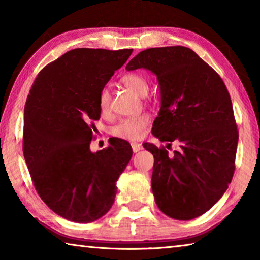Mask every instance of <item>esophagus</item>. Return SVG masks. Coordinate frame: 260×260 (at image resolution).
Returning <instances> with one entry per match:
<instances>
[{
    "instance_id": "obj_1",
    "label": "esophagus",
    "mask_w": 260,
    "mask_h": 260,
    "mask_svg": "<svg viewBox=\"0 0 260 260\" xmlns=\"http://www.w3.org/2000/svg\"><path fill=\"white\" fill-rule=\"evenodd\" d=\"M132 149H133L134 152H138L140 150H142V146L140 143H132Z\"/></svg>"
}]
</instances>
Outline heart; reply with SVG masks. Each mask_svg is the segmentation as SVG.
<instances>
[{
    "label": "heart",
    "mask_w": 260,
    "mask_h": 260,
    "mask_svg": "<svg viewBox=\"0 0 260 260\" xmlns=\"http://www.w3.org/2000/svg\"><path fill=\"white\" fill-rule=\"evenodd\" d=\"M121 83L127 89L133 91L134 94L139 96H146L149 89V82L147 78L140 72H131L125 74L121 78ZM98 107L100 112L103 114H108L111 107V95L107 87L101 89L98 99ZM149 124V117L147 114H139V116L125 118L117 122L112 127L111 133L116 138L126 139V140H136L143 135L144 129Z\"/></svg>",
    "instance_id": "b5f03b06"
}]
</instances>
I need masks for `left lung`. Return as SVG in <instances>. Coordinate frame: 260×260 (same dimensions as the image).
I'll return each mask as SVG.
<instances>
[{
	"instance_id": "left-lung-1",
	"label": "left lung",
	"mask_w": 260,
	"mask_h": 260,
	"mask_svg": "<svg viewBox=\"0 0 260 260\" xmlns=\"http://www.w3.org/2000/svg\"><path fill=\"white\" fill-rule=\"evenodd\" d=\"M147 69L160 88V110L152 134L177 142L172 156L144 143L155 161L151 188L162 213L190 220L209 211L227 190L235 170L239 132L230 93L222 79L186 47L150 48L126 65Z\"/></svg>"
}]
</instances>
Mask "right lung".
Masks as SVG:
<instances>
[{
	"label": "right lung",
	"instance_id": "obj_1",
	"mask_svg": "<svg viewBox=\"0 0 260 260\" xmlns=\"http://www.w3.org/2000/svg\"><path fill=\"white\" fill-rule=\"evenodd\" d=\"M133 49L77 48L43 68L24 109L23 151L35 190L60 217L87 223L111 209L133 151L125 140L90 151L99 94Z\"/></svg>",
	"mask_w": 260,
	"mask_h": 260
}]
</instances>
